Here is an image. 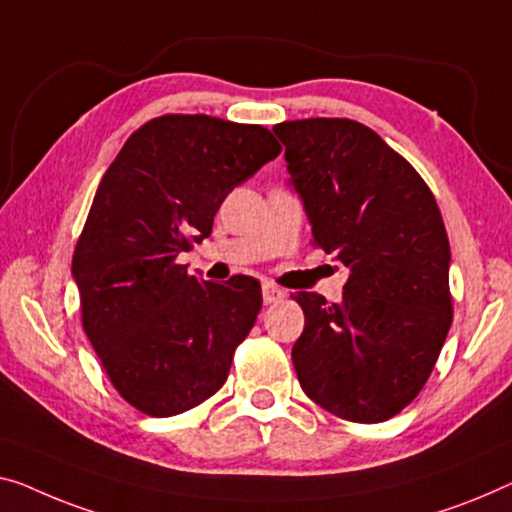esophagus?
Instances as JSON below:
<instances>
[{
    "label": "esophagus",
    "mask_w": 512,
    "mask_h": 512,
    "mask_svg": "<svg viewBox=\"0 0 512 512\" xmlns=\"http://www.w3.org/2000/svg\"><path fill=\"white\" fill-rule=\"evenodd\" d=\"M262 296H264V303L271 305V303H278L282 296H285V292H282L280 287L271 285V282H264V285H262Z\"/></svg>",
    "instance_id": "34e87169"
}]
</instances>
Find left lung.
Wrapping results in <instances>:
<instances>
[{
	"label": "left lung",
	"instance_id": "8db88e82",
	"mask_svg": "<svg viewBox=\"0 0 512 512\" xmlns=\"http://www.w3.org/2000/svg\"><path fill=\"white\" fill-rule=\"evenodd\" d=\"M312 239L349 269L340 303L299 292L292 361L331 414L381 423L421 393L453 322L451 246L430 188L407 160L352 119L273 126Z\"/></svg>",
	"mask_w": 512,
	"mask_h": 512
}]
</instances>
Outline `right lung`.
Returning <instances> with one entry per match:
<instances>
[{
	"instance_id": "add662e5",
	"label": "right lung",
	"mask_w": 512,
	"mask_h": 512,
	"mask_svg": "<svg viewBox=\"0 0 512 512\" xmlns=\"http://www.w3.org/2000/svg\"><path fill=\"white\" fill-rule=\"evenodd\" d=\"M282 151L264 126L165 114L128 137L98 183L73 253L82 326L121 398L177 416L211 398L253 329L262 287L177 264L232 190Z\"/></svg>"
}]
</instances>
